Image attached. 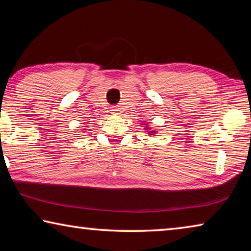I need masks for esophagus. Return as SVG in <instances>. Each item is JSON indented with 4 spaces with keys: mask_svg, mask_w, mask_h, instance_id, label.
<instances>
[{
    "mask_svg": "<svg viewBox=\"0 0 251 251\" xmlns=\"http://www.w3.org/2000/svg\"><path fill=\"white\" fill-rule=\"evenodd\" d=\"M120 110H121L120 108H116V107H115V108L112 109V113L115 114V115H118V114H120Z\"/></svg>",
    "mask_w": 251,
    "mask_h": 251,
    "instance_id": "esophagus-1",
    "label": "esophagus"
}]
</instances>
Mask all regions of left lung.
<instances>
[{"label":"left lung","instance_id":"8db88e82","mask_svg":"<svg viewBox=\"0 0 251 251\" xmlns=\"http://www.w3.org/2000/svg\"><path fill=\"white\" fill-rule=\"evenodd\" d=\"M145 129H150V128H145ZM152 134H154V131H152V130L150 131V135H152Z\"/></svg>","mask_w":251,"mask_h":251}]
</instances>
